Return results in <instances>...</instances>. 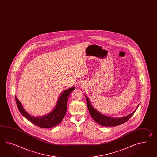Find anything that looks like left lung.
<instances>
[{"label": "left lung", "mask_w": 157, "mask_h": 157, "mask_svg": "<svg viewBox=\"0 0 157 157\" xmlns=\"http://www.w3.org/2000/svg\"><path fill=\"white\" fill-rule=\"evenodd\" d=\"M85 97L86 98L87 102L88 111H89V112L91 116L92 119H94L96 122L102 126H118L119 125H121V124L125 123L133 115L134 112L137 110L138 107H139V105H140V104H139L136 108V109L129 115H127L126 116H124L122 117L115 118V117H109V116H107L100 113L99 111H97L95 108L92 107V104H91L90 100L88 99L87 96L85 95Z\"/></svg>", "instance_id": "8db88e82"}]
</instances>
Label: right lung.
<instances>
[{"label":"right lung","mask_w":157,"mask_h":157,"mask_svg":"<svg viewBox=\"0 0 157 157\" xmlns=\"http://www.w3.org/2000/svg\"><path fill=\"white\" fill-rule=\"evenodd\" d=\"M74 90H75L74 87L65 90L59 96L54 109L49 113L42 116L34 117L29 115L23 108L21 102L16 96H15L16 102L20 113L28 120L40 128H50L58 125L64 118L67 109L69 96Z\"/></svg>","instance_id":"obj_1"}]
</instances>
